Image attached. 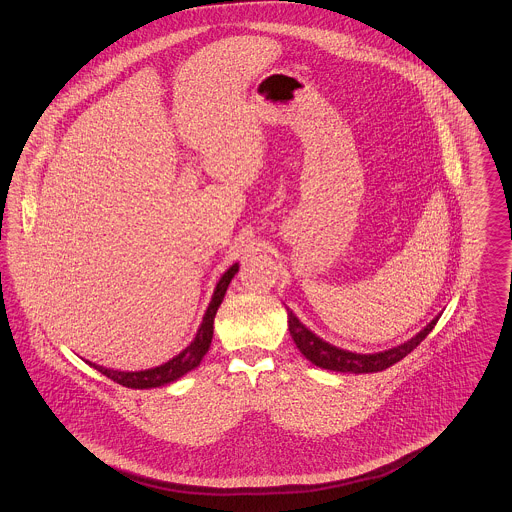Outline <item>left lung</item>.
I'll return each instance as SVG.
<instances>
[{
	"instance_id": "1",
	"label": "left lung",
	"mask_w": 512,
	"mask_h": 512,
	"mask_svg": "<svg viewBox=\"0 0 512 512\" xmlns=\"http://www.w3.org/2000/svg\"><path fill=\"white\" fill-rule=\"evenodd\" d=\"M286 312H288V332L296 343V347L300 349V353L314 365H318L322 369H330V371H340V373H377V371H383V369L395 365L412 349H416L420 345V341L434 330V326L438 322V318L432 320L416 338H412L398 347H393L389 351L375 353V355H359V353L343 351V349H338V347L320 340L308 328H304L288 308H286Z\"/></svg>"
}]
</instances>
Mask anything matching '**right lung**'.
I'll use <instances>...</instances> for the list:
<instances>
[{"label": "right lung", "mask_w": 512, "mask_h": 512, "mask_svg": "<svg viewBox=\"0 0 512 512\" xmlns=\"http://www.w3.org/2000/svg\"><path fill=\"white\" fill-rule=\"evenodd\" d=\"M235 273H237V263L233 267H229L228 271L224 273V277L220 279L218 286H216L212 302H210V306L206 310V316L202 320V326H200L194 341L184 351H180L176 357H172L169 363H165L161 367H155V369H147V371H135V373L114 371V369H106V367H100V365H94V367L102 375L112 379L114 383H119V385L129 387V389H153V387H161V385L172 383L178 377L186 375L188 371H192L194 367L200 365L202 357L210 349L212 336H214V318H216V312H218V308H220V304L224 300V294L228 290L229 281L233 279Z\"/></svg>", "instance_id": "add662e5"}]
</instances>
